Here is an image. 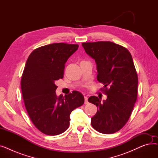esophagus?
<instances>
[{
    "instance_id": "1",
    "label": "esophagus",
    "mask_w": 158,
    "mask_h": 158,
    "mask_svg": "<svg viewBox=\"0 0 158 158\" xmlns=\"http://www.w3.org/2000/svg\"><path fill=\"white\" fill-rule=\"evenodd\" d=\"M88 103V97H87V96H85V104H86Z\"/></svg>"
}]
</instances>
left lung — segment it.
Here are the masks:
<instances>
[{
    "mask_svg": "<svg viewBox=\"0 0 158 158\" xmlns=\"http://www.w3.org/2000/svg\"><path fill=\"white\" fill-rule=\"evenodd\" d=\"M82 46L95 60L97 81L104 85L107 95L103 101L95 96L88 98L97 107L91 123L101 133H114L127 123L136 101L138 79L132 56L127 48L111 41L82 43Z\"/></svg>",
    "mask_w": 158,
    "mask_h": 158,
    "instance_id": "1",
    "label": "left lung"
}]
</instances>
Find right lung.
<instances>
[{
  "label": "right lung",
  "instance_id": "right-lung-1",
  "mask_svg": "<svg viewBox=\"0 0 158 158\" xmlns=\"http://www.w3.org/2000/svg\"><path fill=\"white\" fill-rule=\"evenodd\" d=\"M79 45L63 43L39 47L29 55L21 80L22 97L36 127L47 135H58L69 127L71 112L85 102L77 91L57 96L55 82L63 77L64 64Z\"/></svg>",
  "mask_w": 158,
  "mask_h": 158
}]
</instances>
